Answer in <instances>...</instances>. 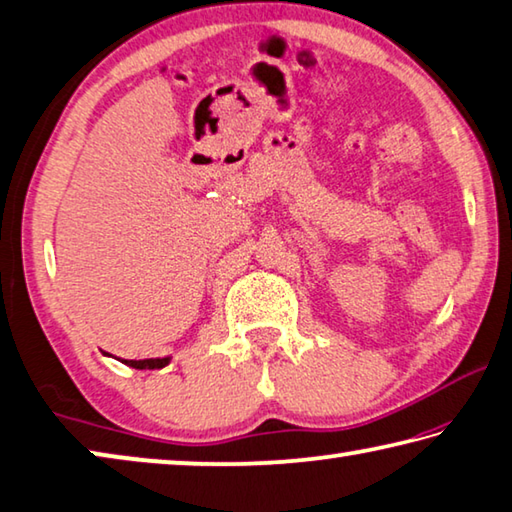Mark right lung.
Listing matches in <instances>:
<instances>
[{"label": "right lung", "mask_w": 512, "mask_h": 512, "mask_svg": "<svg viewBox=\"0 0 512 512\" xmlns=\"http://www.w3.org/2000/svg\"><path fill=\"white\" fill-rule=\"evenodd\" d=\"M171 359L169 357H164V359H142V361H131V359H124V363L126 366H131V368H137V370H155V368H164L167 366Z\"/></svg>", "instance_id": "right-lung-1"}]
</instances>
